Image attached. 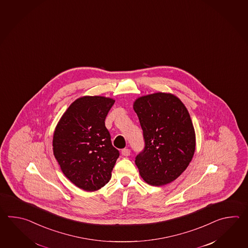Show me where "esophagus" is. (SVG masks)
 <instances>
[{
	"label": "esophagus",
	"instance_id": "1",
	"mask_svg": "<svg viewBox=\"0 0 248 248\" xmlns=\"http://www.w3.org/2000/svg\"><path fill=\"white\" fill-rule=\"evenodd\" d=\"M130 153H131V151H130L129 149H123L122 151V155H123V156H125V157L129 156V155H130Z\"/></svg>",
	"mask_w": 248,
	"mask_h": 248
}]
</instances>
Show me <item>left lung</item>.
<instances>
[{
	"label": "left lung",
	"mask_w": 248,
	"mask_h": 248,
	"mask_svg": "<svg viewBox=\"0 0 248 248\" xmlns=\"http://www.w3.org/2000/svg\"><path fill=\"white\" fill-rule=\"evenodd\" d=\"M133 108L145 142L135 160L140 175L153 186L170 184L188 168L195 153L190 113L176 95L164 92L138 97Z\"/></svg>",
	"instance_id": "left-lung-1"
}]
</instances>
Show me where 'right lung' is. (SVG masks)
Masks as SVG:
<instances>
[{
	"mask_svg": "<svg viewBox=\"0 0 248 248\" xmlns=\"http://www.w3.org/2000/svg\"><path fill=\"white\" fill-rule=\"evenodd\" d=\"M115 100L84 95L63 112L53 135V153L63 174L86 191L99 190L110 181L119 158L105 125Z\"/></svg>",
	"mask_w": 248,
	"mask_h": 248,
	"instance_id": "right-lung-1",
	"label": "right lung"
}]
</instances>
